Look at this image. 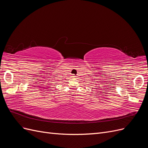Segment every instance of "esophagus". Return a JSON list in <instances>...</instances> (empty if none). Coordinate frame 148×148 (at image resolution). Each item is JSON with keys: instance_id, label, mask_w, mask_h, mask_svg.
Returning a JSON list of instances; mask_svg holds the SVG:
<instances>
[{"instance_id": "1", "label": "esophagus", "mask_w": 148, "mask_h": 148, "mask_svg": "<svg viewBox=\"0 0 148 148\" xmlns=\"http://www.w3.org/2000/svg\"><path fill=\"white\" fill-rule=\"evenodd\" d=\"M72 77H75V76L74 75H73V76H72Z\"/></svg>"}]
</instances>
